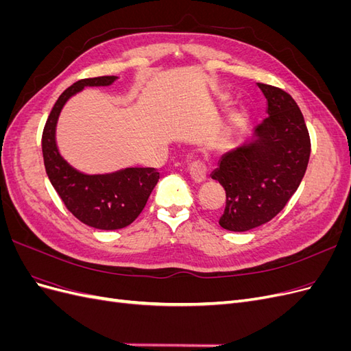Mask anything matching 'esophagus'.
Returning a JSON list of instances; mask_svg holds the SVG:
<instances>
[{
  "instance_id": "1",
  "label": "esophagus",
  "mask_w": 351,
  "mask_h": 351,
  "mask_svg": "<svg viewBox=\"0 0 351 351\" xmlns=\"http://www.w3.org/2000/svg\"><path fill=\"white\" fill-rule=\"evenodd\" d=\"M189 171L196 183H204L206 180V165L202 161H193L189 167Z\"/></svg>"
}]
</instances>
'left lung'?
<instances>
[{"label": "left lung", "mask_w": 351, "mask_h": 351, "mask_svg": "<svg viewBox=\"0 0 351 351\" xmlns=\"http://www.w3.org/2000/svg\"><path fill=\"white\" fill-rule=\"evenodd\" d=\"M268 117L250 143L221 158L212 178L226 190L219 226L247 231L277 217L300 186L311 156V137L299 105L285 90L258 83Z\"/></svg>", "instance_id": "8db88e82"}]
</instances>
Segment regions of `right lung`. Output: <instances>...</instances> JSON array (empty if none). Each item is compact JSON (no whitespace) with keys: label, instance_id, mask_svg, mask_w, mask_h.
I'll list each match as a JSON object with an SVG mask.
<instances>
[{"label":"right lung","instance_id":"right-lung-1","mask_svg":"<svg viewBox=\"0 0 351 351\" xmlns=\"http://www.w3.org/2000/svg\"><path fill=\"white\" fill-rule=\"evenodd\" d=\"M115 76L82 79L60 95L42 132V155L51 184L62 204L83 224L98 230H119L141 215L159 180L155 168H125L123 171L86 176L71 168L58 154L56 125L67 99L84 86H108Z\"/></svg>","mask_w":351,"mask_h":351}]
</instances>
